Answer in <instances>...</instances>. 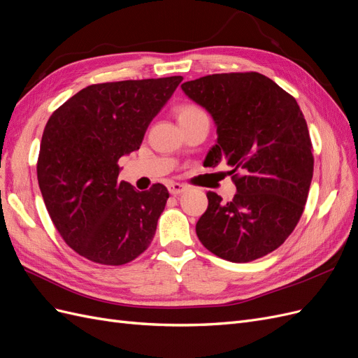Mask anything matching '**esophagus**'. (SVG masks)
Masks as SVG:
<instances>
[{
    "mask_svg": "<svg viewBox=\"0 0 358 358\" xmlns=\"http://www.w3.org/2000/svg\"><path fill=\"white\" fill-rule=\"evenodd\" d=\"M188 191V187L183 185V183H178V182H173L169 185V192L171 196H179V194Z\"/></svg>",
    "mask_w": 358,
    "mask_h": 358,
    "instance_id": "1",
    "label": "esophagus"
}]
</instances>
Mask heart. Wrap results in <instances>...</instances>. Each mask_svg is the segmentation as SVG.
Here are the masks:
<instances>
[{"mask_svg": "<svg viewBox=\"0 0 358 358\" xmlns=\"http://www.w3.org/2000/svg\"><path fill=\"white\" fill-rule=\"evenodd\" d=\"M176 115H178V121L180 122V121H188V119L201 116L204 115V112L196 104H182L176 109Z\"/></svg>", "mask_w": 358, "mask_h": 358, "instance_id": "b5f03b06", "label": "heart"}]
</instances>
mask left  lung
Returning <instances> with one entry per match:
<instances>
[{
    "label": "left lung",
    "mask_w": 358,
    "mask_h": 358,
    "mask_svg": "<svg viewBox=\"0 0 358 358\" xmlns=\"http://www.w3.org/2000/svg\"><path fill=\"white\" fill-rule=\"evenodd\" d=\"M182 91L216 125L218 138L204 166L225 161L237 189L229 203L206 194L209 206L196 225L200 242L233 263L270 254L296 229L313 175L310 137L296 99L255 71L209 74L182 83Z\"/></svg>",
    "instance_id": "8db88e82"
}]
</instances>
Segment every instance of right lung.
I'll use <instances>...</instances> for the list:
<instances>
[{
	"label": "right lung",
	"mask_w": 358,
	"mask_h": 358,
	"mask_svg": "<svg viewBox=\"0 0 358 358\" xmlns=\"http://www.w3.org/2000/svg\"><path fill=\"white\" fill-rule=\"evenodd\" d=\"M182 76L86 86L52 113L37 179L53 225L71 249L94 263L122 266L152 242L169 191H136L117 180V161L137 150L150 121Z\"/></svg>",
	"instance_id": "right-lung-1"
}]
</instances>
